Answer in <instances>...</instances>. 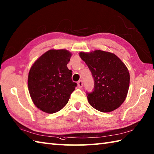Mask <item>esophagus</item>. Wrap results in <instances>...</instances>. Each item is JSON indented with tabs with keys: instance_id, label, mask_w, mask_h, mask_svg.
Instances as JSON below:
<instances>
[{
	"instance_id": "obj_1",
	"label": "esophagus",
	"mask_w": 154,
	"mask_h": 154,
	"mask_svg": "<svg viewBox=\"0 0 154 154\" xmlns=\"http://www.w3.org/2000/svg\"><path fill=\"white\" fill-rule=\"evenodd\" d=\"M77 85H78V87H79V88L82 87H83V81L82 80H79V81H78Z\"/></svg>"
}]
</instances>
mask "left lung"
Instances as JSON below:
<instances>
[{
    "instance_id": "left-lung-1",
    "label": "left lung",
    "mask_w": 154,
    "mask_h": 154,
    "mask_svg": "<svg viewBox=\"0 0 154 154\" xmlns=\"http://www.w3.org/2000/svg\"><path fill=\"white\" fill-rule=\"evenodd\" d=\"M94 79L91 93L87 92L89 104L103 112L119 108L126 99L130 84V74L126 66L115 54L95 50L80 52Z\"/></svg>"
}]
</instances>
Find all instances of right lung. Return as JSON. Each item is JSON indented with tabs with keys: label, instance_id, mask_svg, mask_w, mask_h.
Listing matches in <instances>:
<instances>
[{
	"label": "right lung",
	"instance_id": "right-lung-1",
	"mask_svg": "<svg viewBox=\"0 0 154 154\" xmlns=\"http://www.w3.org/2000/svg\"><path fill=\"white\" fill-rule=\"evenodd\" d=\"M71 54L66 50H50L34 62L28 73V86L32 100L39 109L49 114L66 105L77 83L67 67Z\"/></svg>",
	"mask_w": 154,
	"mask_h": 154
}]
</instances>
